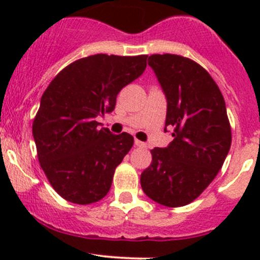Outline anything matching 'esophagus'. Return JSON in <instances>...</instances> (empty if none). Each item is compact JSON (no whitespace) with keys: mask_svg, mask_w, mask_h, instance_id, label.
Segmentation results:
<instances>
[{"mask_svg":"<svg viewBox=\"0 0 260 260\" xmlns=\"http://www.w3.org/2000/svg\"><path fill=\"white\" fill-rule=\"evenodd\" d=\"M135 145L137 147H142V148H145V147H147V145L145 142H141V141L138 140H135Z\"/></svg>","mask_w":260,"mask_h":260,"instance_id":"34e87169","label":"esophagus"}]
</instances>
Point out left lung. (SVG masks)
I'll return each instance as SVG.
<instances>
[{
	"instance_id": "1",
	"label": "left lung",
	"mask_w": 260,
	"mask_h": 260,
	"mask_svg": "<svg viewBox=\"0 0 260 260\" xmlns=\"http://www.w3.org/2000/svg\"><path fill=\"white\" fill-rule=\"evenodd\" d=\"M167 99L166 128L174 141L151 149L141 175L143 192L156 203L179 208L192 203L216 177L232 145L224 96L211 75L188 57H148Z\"/></svg>"
}]
</instances>
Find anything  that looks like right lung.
Masks as SVG:
<instances>
[{
	"instance_id": "right-lung-1",
	"label": "right lung",
	"mask_w": 260,
	"mask_h": 260,
	"mask_svg": "<svg viewBox=\"0 0 260 260\" xmlns=\"http://www.w3.org/2000/svg\"><path fill=\"white\" fill-rule=\"evenodd\" d=\"M147 55L96 54L65 67L49 84L34 118L38 158L50 185L73 204L88 205L108 193L133 137L99 128L122 88L147 67Z\"/></svg>"
}]
</instances>
